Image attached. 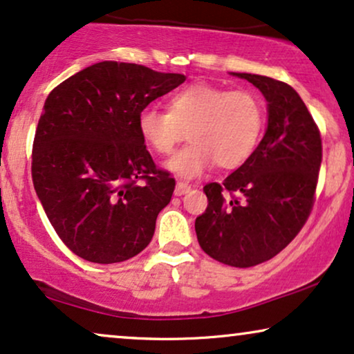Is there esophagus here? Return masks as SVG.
I'll return each instance as SVG.
<instances>
[{
	"label": "esophagus",
	"mask_w": 354,
	"mask_h": 354,
	"mask_svg": "<svg viewBox=\"0 0 354 354\" xmlns=\"http://www.w3.org/2000/svg\"><path fill=\"white\" fill-rule=\"evenodd\" d=\"M190 185H188V183H185V182H177V187H176V195L177 196H180V195H183V194H187L188 190H190Z\"/></svg>",
	"instance_id": "obj_1"
}]
</instances>
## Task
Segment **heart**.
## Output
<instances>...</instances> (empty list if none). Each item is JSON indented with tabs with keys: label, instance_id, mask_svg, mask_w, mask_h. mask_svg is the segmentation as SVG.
Segmentation results:
<instances>
[{
	"label": "heart",
	"instance_id": "obj_1",
	"mask_svg": "<svg viewBox=\"0 0 354 354\" xmlns=\"http://www.w3.org/2000/svg\"><path fill=\"white\" fill-rule=\"evenodd\" d=\"M169 110L141 109L138 130L159 154H169L185 138L190 143L166 162L169 171L194 178L214 162L236 169L254 153L263 128V107L249 91L195 82L169 97Z\"/></svg>",
	"mask_w": 354,
	"mask_h": 354
}]
</instances>
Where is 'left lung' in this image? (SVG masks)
I'll list each match as a JSON object with an SVG mask.
<instances>
[{"instance_id":"1","label":"left lung","mask_w":354,"mask_h":354,"mask_svg":"<svg viewBox=\"0 0 354 354\" xmlns=\"http://www.w3.org/2000/svg\"><path fill=\"white\" fill-rule=\"evenodd\" d=\"M267 99L260 145L223 183L203 192L208 208L196 218L200 247L237 268L263 263L297 236L309 218L322 162V140L299 94L273 77L232 73Z\"/></svg>"}]
</instances>
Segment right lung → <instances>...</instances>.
Returning a JSON list of instances; mask_svg holds the SVG:
<instances>
[{
    "label": "right lung",
    "mask_w": 354,
    "mask_h": 354,
    "mask_svg": "<svg viewBox=\"0 0 354 354\" xmlns=\"http://www.w3.org/2000/svg\"><path fill=\"white\" fill-rule=\"evenodd\" d=\"M183 81L177 73L100 62L48 94L32 148V180L73 254L117 263L148 247L176 180L156 169L138 115Z\"/></svg>",
    "instance_id": "obj_1"
}]
</instances>
